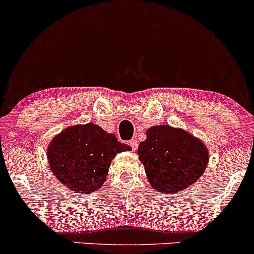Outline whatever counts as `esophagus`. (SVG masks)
Returning <instances> with one entry per match:
<instances>
[{
  "label": "esophagus",
  "instance_id": "34e87169",
  "mask_svg": "<svg viewBox=\"0 0 254 254\" xmlns=\"http://www.w3.org/2000/svg\"><path fill=\"white\" fill-rule=\"evenodd\" d=\"M129 144H130V147H131L132 148V150H136L137 149V147H138V142H137V140H135V138H133V140H131L129 142Z\"/></svg>",
  "mask_w": 254,
  "mask_h": 254
}]
</instances>
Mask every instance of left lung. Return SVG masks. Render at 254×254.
Returning <instances> with one entry per match:
<instances>
[{
    "label": "left lung",
    "mask_w": 254,
    "mask_h": 254,
    "mask_svg": "<svg viewBox=\"0 0 254 254\" xmlns=\"http://www.w3.org/2000/svg\"><path fill=\"white\" fill-rule=\"evenodd\" d=\"M137 152L149 183L164 194L180 193L196 182L208 161L201 141L169 125L149 127Z\"/></svg>",
    "instance_id": "8db88e82"
}]
</instances>
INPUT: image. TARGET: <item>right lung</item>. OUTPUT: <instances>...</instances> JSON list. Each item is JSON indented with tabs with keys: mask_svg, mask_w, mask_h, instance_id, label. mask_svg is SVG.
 I'll list each match as a JSON object with an SVG mask.
<instances>
[{
	"mask_svg": "<svg viewBox=\"0 0 254 254\" xmlns=\"http://www.w3.org/2000/svg\"><path fill=\"white\" fill-rule=\"evenodd\" d=\"M131 149L89 123L65 129L55 136L48 148L53 174L71 191L91 193L106 181L111 161L116 154Z\"/></svg>",
	"mask_w": 254,
	"mask_h": 254,
	"instance_id": "1",
	"label": "right lung"
}]
</instances>
